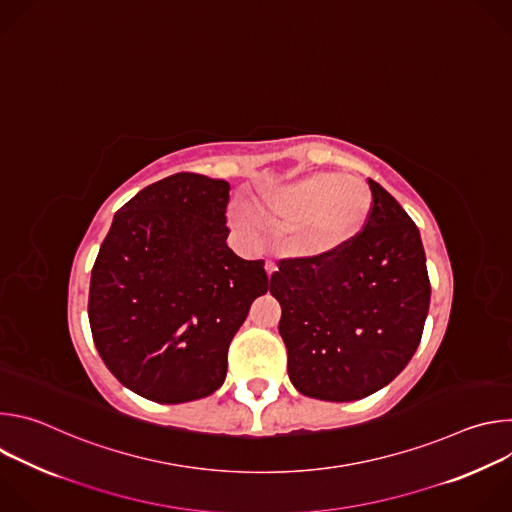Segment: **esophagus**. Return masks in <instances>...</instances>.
Masks as SVG:
<instances>
[{
	"mask_svg": "<svg viewBox=\"0 0 512 512\" xmlns=\"http://www.w3.org/2000/svg\"><path fill=\"white\" fill-rule=\"evenodd\" d=\"M265 271H267V277H271L273 273H277V265L273 261H267L265 263Z\"/></svg>",
	"mask_w": 512,
	"mask_h": 512,
	"instance_id": "1",
	"label": "esophagus"
}]
</instances>
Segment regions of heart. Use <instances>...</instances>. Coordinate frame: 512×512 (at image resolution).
<instances>
[{
	"instance_id": "obj_1",
	"label": "heart",
	"mask_w": 512,
	"mask_h": 512,
	"mask_svg": "<svg viewBox=\"0 0 512 512\" xmlns=\"http://www.w3.org/2000/svg\"><path fill=\"white\" fill-rule=\"evenodd\" d=\"M253 210L275 227H294L291 253L326 261L344 253L367 231L375 196L364 180L340 172H314L259 192ZM235 221L241 229H251L253 216L237 210Z\"/></svg>"
}]
</instances>
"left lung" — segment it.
I'll return each mask as SVG.
<instances>
[{
  "label": "left lung",
  "mask_w": 512,
  "mask_h": 512,
  "mask_svg": "<svg viewBox=\"0 0 512 512\" xmlns=\"http://www.w3.org/2000/svg\"><path fill=\"white\" fill-rule=\"evenodd\" d=\"M373 218L334 259H285L271 275L281 306L287 375L302 395L332 403L387 387L415 354L429 310L419 229L375 180Z\"/></svg>",
  "instance_id": "8db88e82"
}]
</instances>
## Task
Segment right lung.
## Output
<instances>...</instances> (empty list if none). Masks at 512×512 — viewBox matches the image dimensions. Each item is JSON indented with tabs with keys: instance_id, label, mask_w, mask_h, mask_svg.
<instances>
[{
	"instance_id": "add662e5",
	"label": "right lung",
	"mask_w": 512,
	"mask_h": 512,
	"mask_svg": "<svg viewBox=\"0 0 512 512\" xmlns=\"http://www.w3.org/2000/svg\"><path fill=\"white\" fill-rule=\"evenodd\" d=\"M231 184L180 172L113 216L89 289L95 346L113 377L156 403L221 389L231 340L267 294L263 261L227 245Z\"/></svg>"
}]
</instances>
